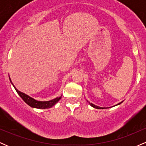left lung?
<instances>
[{"instance_id": "8db88e82", "label": "left lung", "mask_w": 146, "mask_h": 146, "mask_svg": "<svg viewBox=\"0 0 146 146\" xmlns=\"http://www.w3.org/2000/svg\"><path fill=\"white\" fill-rule=\"evenodd\" d=\"M87 102H88V104H89L92 107H93V108H97V109H105V108H104V107H100V106H96V105H95V104H92V103H90L88 101V100H86ZM123 101H122V102H120V103H119V104H117V105H115L114 106H117V105H119V104H121L122 103V102H123Z\"/></svg>"}]
</instances>
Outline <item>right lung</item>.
Instances as JSON below:
<instances>
[{
	"label": "right lung",
	"mask_w": 146,
	"mask_h": 146,
	"mask_svg": "<svg viewBox=\"0 0 146 146\" xmlns=\"http://www.w3.org/2000/svg\"><path fill=\"white\" fill-rule=\"evenodd\" d=\"M10 82L11 83V84L13 85V86L14 87L15 90H16V92L18 93V94L20 95V97L23 99V101H24L25 103L27 104L29 106L32 107V108H40V109H46V108H51L53 106H54L58 102L59 100L61 99L62 95L60 97H58V98L53 99V100H49V101H38V100H35L31 97L29 96V95H26L25 93H23V92L18 90L16 87L14 86V85L13 84L12 82H11V79L9 78Z\"/></svg>",
	"instance_id": "obj_1"
}]
</instances>
